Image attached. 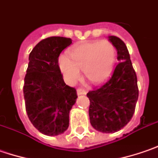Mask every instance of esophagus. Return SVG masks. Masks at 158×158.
<instances>
[{"label": "esophagus", "mask_w": 158, "mask_h": 158, "mask_svg": "<svg viewBox=\"0 0 158 158\" xmlns=\"http://www.w3.org/2000/svg\"><path fill=\"white\" fill-rule=\"evenodd\" d=\"M77 94H78V95H80V94H86V90H84V89L79 88V89H77Z\"/></svg>", "instance_id": "esophagus-1"}]
</instances>
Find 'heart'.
I'll list each match as a JSON object with an SVG mask.
<instances>
[{
	"label": "heart",
	"mask_w": 158,
	"mask_h": 158,
	"mask_svg": "<svg viewBox=\"0 0 158 158\" xmlns=\"http://www.w3.org/2000/svg\"><path fill=\"white\" fill-rule=\"evenodd\" d=\"M116 49L108 40H94L77 45L70 51V57L59 56L58 64L64 78L74 84L82 69L86 79L94 84L102 82L113 70Z\"/></svg>",
	"instance_id": "heart-1"
}]
</instances>
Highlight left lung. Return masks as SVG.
Listing matches in <instances>:
<instances>
[{
  "instance_id": "obj_1",
  "label": "left lung",
  "mask_w": 158,
  "mask_h": 158,
  "mask_svg": "<svg viewBox=\"0 0 158 158\" xmlns=\"http://www.w3.org/2000/svg\"><path fill=\"white\" fill-rule=\"evenodd\" d=\"M109 40L118 51V60L113 73L106 81L86 94L90 101L89 118L92 127L102 133L119 131L133 118L139 90L127 46L116 36Z\"/></svg>"
}]
</instances>
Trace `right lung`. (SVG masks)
I'll use <instances>...</instances> for the list:
<instances>
[{
  "mask_svg": "<svg viewBox=\"0 0 158 158\" xmlns=\"http://www.w3.org/2000/svg\"><path fill=\"white\" fill-rule=\"evenodd\" d=\"M72 39L48 37L40 41L29 55L24 77L25 110L33 127L41 134L56 136L69 127L70 110L78 97L67 86L58 65V57Z\"/></svg>",
  "mask_w": 158,
  "mask_h": 158,
  "instance_id": "1",
  "label": "right lung"
}]
</instances>
